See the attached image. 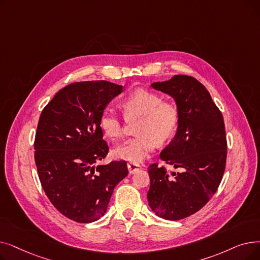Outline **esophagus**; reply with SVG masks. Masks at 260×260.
Here are the masks:
<instances>
[{"instance_id":"34e87169","label":"esophagus","mask_w":260,"mask_h":260,"mask_svg":"<svg viewBox=\"0 0 260 260\" xmlns=\"http://www.w3.org/2000/svg\"><path fill=\"white\" fill-rule=\"evenodd\" d=\"M127 169H128L129 174H134V173H136V172L139 170V169H140V165L129 162V164H127Z\"/></svg>"}]
</instances>
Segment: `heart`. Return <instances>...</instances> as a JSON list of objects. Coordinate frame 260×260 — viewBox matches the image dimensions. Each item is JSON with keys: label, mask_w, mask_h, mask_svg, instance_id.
Instances as JSON below:
<instances>
[{"label": "heart", "mask_w": 260, "mask_h": 260, "mask_svg": "<svg viewBox=\"0 0 260 260\" xmlns=\"http://www.w3.org/2000/svg\"><path fill=\"white\" fill-rule=\"evenodd\" d=\"M121 106L126 119L138 118L137 137L123 141L112 150L118 159L137 164L148 157L156 144L167 142L178 125V109L171 102H164L161 96L144 89H137L122 100ZM100 126L112 140L121 137L123 124L112 109H106L100 119Z\"/></svg>", "instance_id": "obj_1"}]
</instances>
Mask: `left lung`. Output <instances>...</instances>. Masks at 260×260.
I'll list each match as a JSON object with an SVG mask.
<instances>
[{"label": "left lung", "instance_id": "1", "mask_svg": "<svg viewBox=\"0 0 260 260\" xmlns=\"http://www.w3.org/2000/svg\"><path fill=\"white\" fill-rule=\"evenodd\" d=\"M151 87L170 95L178 109L173 139L160 159L180 172L169 174L164 167H149V206L156 216L177 221L200 210L216 193L226 161V138L221 111L194 77L174 75Z\"/></svg>", "mask_w": 260, "mask_h": 260}]
</instances>
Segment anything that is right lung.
<instances>
[{"instance_id": "obj_1", "label": "right lung", "mask_w": 260, "mask_h": 260, "mask_svg": "<svg viewBox=\"0 0 260 260\" xmlns=\"http://www.w3.org/2000/svg\"><path fill=\"white\" fill-rule=\"evenodd\" d=\"M123 86L106 81L72 83L41 112L35 161L41 186L63 216L80 223L102 218L115 187L128 174L126 162L104 159L108 145L100 119Z\"/></svg>"}]
</instances>
